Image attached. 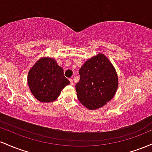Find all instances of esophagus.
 Wrapping results in <instances>:
<instances>
[{
	"mask_svg": "<svg viewBox=\"0 0 152 152\" xmlns=\"http://www.w3.org/2000/svg\"><path fill=\"white\" fill-rule=\"evenodd\" d=\"M69 82H70V84L72 85L74 84V82H73V80L72 79H69Z\"/></svg>",
	"mask_w": 152,
	"mask_h": 152,
	"instance_id": "esophagus-1",
	"label": "esophagus"
}]
</instances>
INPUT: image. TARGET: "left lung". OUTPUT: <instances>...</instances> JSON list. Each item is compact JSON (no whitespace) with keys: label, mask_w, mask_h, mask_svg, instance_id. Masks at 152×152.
<instances>
[{"label":"left lung","mask_w":152,"mask_h":152,"mask_svg":"<svg viewBox=\"0 0 152 152\" xmlns=\"http://www.w3.org/2000/svg\"><path fill=\"white\" fill-rule=\"evenodd\" d=\"M80 81L75 85L79 101L90 110L101 108L115 95L118 85L113 64L103 54L84 63L79 70Z\"/></svg>","instance_id":"8db88e82"}]
</instances>
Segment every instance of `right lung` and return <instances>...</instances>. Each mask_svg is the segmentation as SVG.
<instances>
[{
    "label": "right lung",
    "mask_w": 152,
    "mask_h": 152,
    "mask_svg": "<svg viewBox=\"0 0 152 152\" xmlns=\"http://www.w3.org/2000/svg\"><path fill=\"white\" fill-rule=\"evenodd\" d=\"M27 80L32 94L42 103L54 101L70 83L64 76L62 68L49 57H42L35 63L28 72Z\"/></svg>",
    "instance_id": "add662e5"
}]
</instances>
